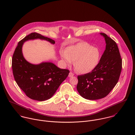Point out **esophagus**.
Here are the masks:
<instances>
[{"label":"esophagus","mask_w":135,"mask_h":135,"mask_svg":"<svg viewBox=\"0 0 135 135\" xmlns=\"http://www.w3.org/2000/svg\"><path fill=\"white\" fill-rule=\"evenodd\" d=\"M74 75V74L72 72H70V73H69V77H72V76H73Z\"/></svg>","instance_id":"1"}]
</instances>
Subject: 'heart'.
Wrapping results in <instances>:
<instances>
[{
	"instance_id": "heart-1",
	"label": "heart",
	"mask_w": 135,
	"mask_h": 135,
	"mask_svg": "<svg viewBox=\"0 0 135 135\" xmlns=\"http://www.w3.org/2000/svg\"><path fill=\"white\" fill-rule=\"evenodd\" d=\"M61 57L66 65L74 62V67L78 73L86 74L92 71L100 59L99 50L86 42H80L66 48L61 53Z\"/></svg>"
}]
</instances>
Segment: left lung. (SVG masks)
<instances>
[{"label":"left lung","mask_w":135,"mask_h":135,"mask_svg":"<svg viewBox=\"0 0 135 135\" xmlns=\"http://www.w3.org/2000/svg\"><path fill=\"white\" fill-rule=\"evenodd\" d=\"M106 46L96 67L91 72L78 76L77 90L88 100H98L107 96L117 83L122 68V60L115 42L105 34Z\"/></svg>","instance_id":"8db88e82"}]
</instances>
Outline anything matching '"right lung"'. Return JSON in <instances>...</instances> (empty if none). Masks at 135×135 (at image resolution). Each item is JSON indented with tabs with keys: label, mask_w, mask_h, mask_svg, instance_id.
Returning <instances> with one entry per match:
<instances>
[{
	"label": "right lung",
	"mask_w": 135,
	"mask_h": 135,
	"mask_svg": "<svg viewBox=\"0 0 135 135\" xmlns=\"http://www.w3.org/2000/svg\"><path fill=\"white\" fill-rule=\"evenodd\" d=\"M37 39L55 44L52 39L37 33H31L19 42L12 57V68L16 83L26 95L32 99L42 101L55 94L70 71L60 69L51 62L34 64L26 61L22 53L23 45L27 40Z\"/></svg>",
	"instance_id": "add662e5"
}]
</instances>
